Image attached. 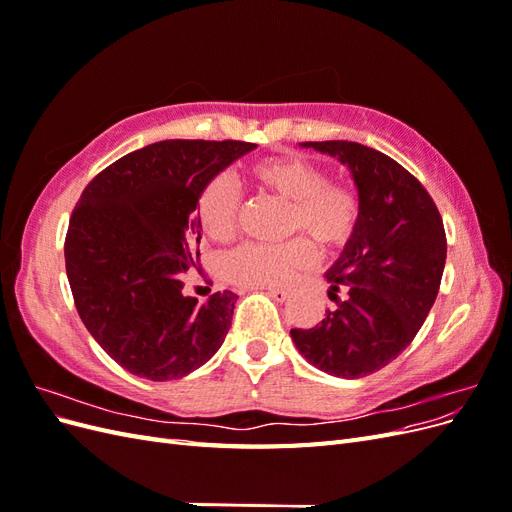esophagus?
I'll list each match as a JSON object with an SVG mask.
<instances>
[{"mask_svg":"<svg viewBox=\"0 0 512 512\" xmlns=\"http://www.w3.org/2000/svg\"><path fill=\"white\" fill-rule=\"evenodd\" d=\"M267 292L271 294V297H273L275 301H280V303L288 301V299H290V294H292V290H290V288H267Z\"/></svg>","mask_w":512,"mask_h":512,"instance_id":"34e87169","label":"esophagus"}]
</instances>
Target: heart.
I'll return each mask as SVG.
<instances>
[{
	"instance_id": "1",
	"label": "heart",
	"mask_w": 512,
	"mask_h": 512,
	"mask_svg": "<svg viewBox=\"0 0 512 512\" xmlns=\"http://www.w3.org/2000/svg\"><path fill=\"white\" fill-rule=\"evenodd\" d=\"M245 177L260 194L288 203V232H303L322 250H339L352 241L361 220V196L344 179H327L324 168L299 153L260 158L247 164ZM243 196L228 177L211 179L198 200V222L213 241L237 235ZM314 262L305 237L282 245L245 243L224 260L226 280L247 288H277Z\"/></svg>"
}]
</instances>
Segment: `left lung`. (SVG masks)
I'll list each match as a JSON object with an SVG mask.
<instances>
[{
	"mask_svg": "<svg viewBox=\"0 0 512 512\" xmlns=\"http://www.w3.org/2000/svg\"><path fill=\"white\" fill-rule=\"evenodd\" d=\"M303 145L348 164L361 220L327 273L335 307L316 327L290 335L318 369L363 378L410 346L438 297L446 262L442 215L423 183L384 153L352 141Z\"/></svg>",
	"mask_w": 512,
	"mask_h": 512,
	"instance_id": "8db88e82",
	"label": "left lung"
}]
</instances>
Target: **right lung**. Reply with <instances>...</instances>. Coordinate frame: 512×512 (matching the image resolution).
<instances>
[{
  "instance_id": "add662e5",
  "label": "right lung",
  "mask_w": 512,
  "mask_h": 512,
  "mask_svg": "<svg viewBox=\"0 0 512 512\" xmlns=\"http://www.w3.org/2000/svg\"><path fill=\"white\" fill-rule=\"evenodd\" d=\"M245 141H160L119 158L87 183L66 232L76 312L111 359L147 380L205 365L232 324L237 294L198 303L183 290L196 265L198 198Z\"/></svg>"
}]
</instances>
